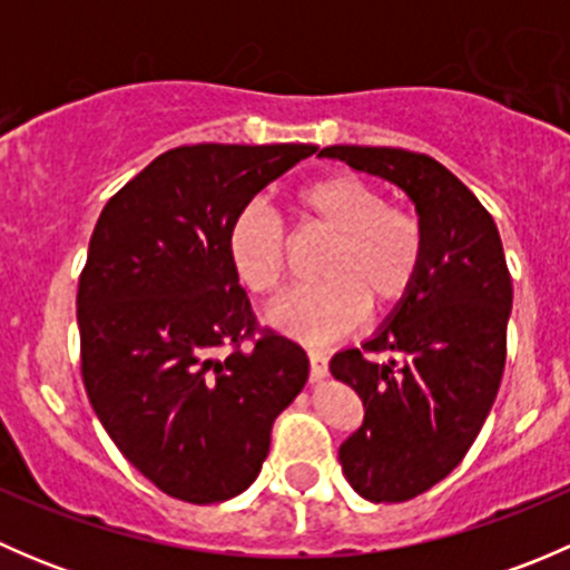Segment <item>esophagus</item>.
<instances>
[{
  "mask_svg": "<svg viewBox=\"0 0 570 570\" xmlns=\"http://www.w3.org/2000/svg\"><path fill=\"white\" fill-rule=\"evenodd\" d=\"M308 364H312V372H308V377L312 381H322V377L327 375V353L320 347H308Z\"/></svg>",
  "mask_w": 570,
  "mask_h": 570,
  "instance_id": "obj_1",
  "label": "esophagus"
}]
</instances>
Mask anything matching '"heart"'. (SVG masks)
I'll use <instances>...</instances> for the list:
<instances>
[{"label":"heart","instance_id":"1","mask_svg":"<svg viewBox=\"0 0 570 570\" xmlns=\"http://www.w3.org/2000/svg\"><path fill=\"white\" fill-rule=\"evenodd\" d=\"M297 215L331 234L320 262L325 278L281 295L267 320L303 338H325L353 327L372 308H392L416 284L424 264V226L413 212L386 204V193L358 174L312 178L292 195ZM228 258L253 295L278 292L286 237L278 215L250 200L228 226Z\"/></svg>","mask_w":570,"mask_h":570}]
</instances>
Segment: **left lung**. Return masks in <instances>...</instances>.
<instances>
[{
    "label": "left lung",
    "mask_w": 570,
    "mask_h": 570,
    "mask_svg": "<svg viewBox=\"0 0 570 570\" xmlns=\"http://www.w3.org/2000/svg\"><path fill=\"white\" fill-rule=\"evenodd\" d=\"M320 154L396 184L424 226L428 250L413 289L364 347L331 358L333 377L364 402V424L338 446L344 476L370 502H407L463 461L491 413L513 281L493 217L433 157L372 146Z\"/></svg>",
    "instance_id": "8db88e82"
}]
</instances>
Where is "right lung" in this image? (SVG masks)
I'll return each mask as SVG.
<instances>
[{
	"label": "right lung",
	"instance_id": "1",
	"mask_svg": "<svg viewBox=\"0 0 570 570\" xmlns=\"http://www.w3.org/2000/svg\"><path fill=\"white\" fill-rule=\"evenodd\" d=\"M314 151L170 148L107 200L94 228L77 292L85 392L126 461L181 502L243 493L275 416L308 381L301 344L256 325L228 226Z\"/></svg>",
	"mask_w": 570,
	"mask_h": 570
}]
</instances>
